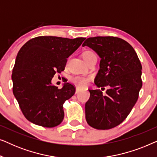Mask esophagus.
<instances>
[{
  "label": "esophagus",
  "instance_id": "obj_1",
  "mask_svg": "<svg viewBox=\"0 0 157 157\" xmlns=\"http://www.w3.org/2000/svg\"><path fill=\"white\" fill-rule=\"evenodd\" d=\"M81 91V89L80 88H78V87H76V94H78L79 91Z\"/></svg>",
  "mask_w": 157,
  "mask_h": 157
}]
</instances>
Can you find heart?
I'll use <instances>...</instances> for the list:
<instances>
[{"label":"heart","instance_id":"heart-1","mask_svg":"<svg viewBox=\"0 0 157 157\" xmlns=\"http://www.w3.org/2000/svg\"><path fill=\"white\" fill-rule=\"evenodd\" d=\"M94 54V53L93 52H91V51H86V52L83 53V59H86ZM71 82L74 83V84L78 86L83 87V86H86L88 84V83H89V77H85V76H75L71 78Z\"/></svg>","mask_w":157,"mask_h":157}]
</instances>
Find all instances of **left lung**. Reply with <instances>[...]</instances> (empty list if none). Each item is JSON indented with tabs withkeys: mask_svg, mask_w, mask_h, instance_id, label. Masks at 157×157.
I'll return each instance as SVG.
<instances>
[{
	"mask_svg": "<svg viewBox=\"0 0 157 157\" xmlns=\"http://www.w3.org/2000/svg\"><path fill=\"white\" fill-rule=\"evenodd\" d=\"M82 46L89 47L99 56L95 84L98 88L108 87L105 96L98 89L89 90L86 120L96 129H110L125 120L136 103L142 86V66L133 47L121 38H89Z\"/></svg>",
	"mask_w": 157,
	"mask_h": 157,
	"instance_id": "obj_1",
	"label": "left lung"
}]
</instances>
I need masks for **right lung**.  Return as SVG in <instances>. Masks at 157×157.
<instances>
[{
    "instance_id": "add662e5",
    "label": "right lung",
    "mask_w": 157,
    "mask_h": 157,
    "mask_svg": "<svg viewBox=\"0 0 157 157\" xmlns=\"http://www.w3.org/2000/svg\"><path fill=\"white\" fill-rule=\"evenodd\" d=\"M85 39L38 36L18 51L12 73L13 92L24 117L31 123L51 128L63 121V103L76 89L69 83L59 89L51 80L56 72L63 71L68 58Z\"/></svg>"
}]
</instances>
